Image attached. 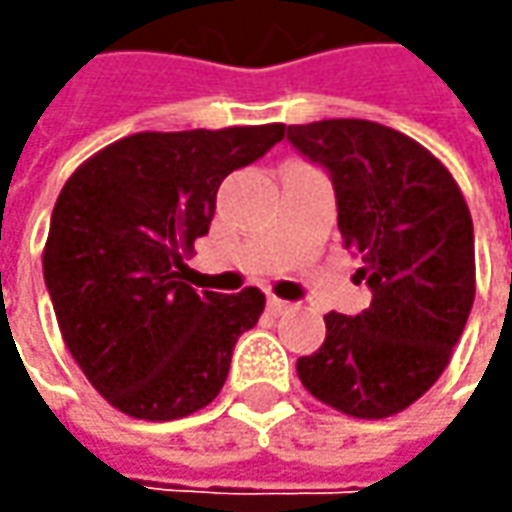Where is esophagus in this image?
<instances>
[{
  "instance_id": "obj_1",
  "label": "esophagus",
  "mask_w": 512,
  "mask_h": 512,
  "mask_svg": "<svg viewBox=\"0 0 512 512\" xmlns=\"http://www.w3.org/2000/svg\"><path fill=\"white\" fill-rule=\"evenodd\" d=\"M290 302H285V299H276V296H270V299H267V310H270V313H273V316H282V313H287V310H290Z\"/></svg>"
}]
</instances>
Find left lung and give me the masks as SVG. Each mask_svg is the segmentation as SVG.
I'll return each mask as SVG.
<instances>
[{"label": "left lung", "mask_w": 512, "mask_h": 512, "mask_svg": "<svg viewBox=\"0 0 512 512\" xmlns=\"http://www.w3.org/2000/svg\"><path fill=\"white\" fill-rule=\"evenodd\" d=\"M287 142L327 170L344 247L373 299L330 310L325 344L296 362L307 390L356 419H384L444 373L476 296L473 219L456 179L419 142L367 119L290 125Z\"/></svg>", "instance_id": "1"}]
</instances>
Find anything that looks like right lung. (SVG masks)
Wrapping results in <instances>:
<instances>
[{
  "label": "right lung",
  "instance_id": "add662e5",
  "mask_svg": "<svg viewBox=\"0 0 512 512\" xmlns=\"http://www.w3.org/2000/svg\"><path fill=\"white\" fill-rule=\"evenodd\" d=\"M285 125L133 133L70 176L50 216L45 285L70 356L113 407L170 422L213 402L265 293L179 282L227 173L253 165Z\"/></svg>",
  "mask_w": 512,
  "mask_h": 512
}]
</instances>
